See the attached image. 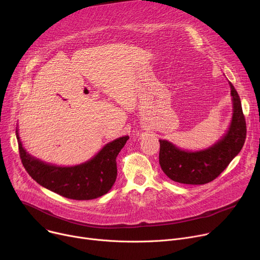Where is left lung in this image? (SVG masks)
Segmentation results:
<instances>
[{"label":"left lung","instance_id":"1","mask_svg":"<svg viewBox=\"0 0 260 260\" xmlns=\"http://www.w3.org/2000/svg\"><path fill=\"white\" fill-rule=\"evenodd\" d=\"M233 117L224 137L208 149L185 152L167 140H159V163L173 181L184 184H206L216 179L241 148L247 136V124L238 92L230 82Z\"/></svg>","mask_w":260,"mask_h":260}]
</instances>
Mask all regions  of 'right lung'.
Wrapping results in <instances>:
<instances>
[{
    "mask_svg": "<svg viewBox=\"0 0 260 260\" xmlns=\"http://www.w3.org/2000/svg\"><path fill=\"white\" fill-rule=\"evenodd\" d=\"M23 167L34 180L53 193L75 200H90L106 194L117 178L116 158L128 136L107 143L89 161L76 167H57L27 153L16 131Z\"/></svg>",
    "mask_w": 260,
    "mask_h": 260,
    "instance_id": "right-lung-1",
    "label": "right lung"
}]
</instances>
